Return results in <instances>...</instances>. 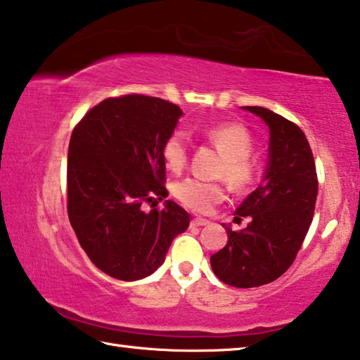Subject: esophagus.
<instances>
[{"label": "esophagus", "mask_w": 360, "mask_h": 360, "mask_svg": "<svg viewBox=\"0 0 360 360\" xmlns=\"http://www.w3.org/2000/svg\"><path fill=\"white\" fill-rule=\"evenodd\" d=\"M210 221L208 219H203V217H193L191 221L192 227H203V225H208Z\"/></svg>", "instance_id": "esophagus-1"}]
</instances>
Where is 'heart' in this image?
<instances>
[{"instance_id": "heart-1", "label": "heart", "mask_w": 360, "mask_h": 360, "mask_svg": "<svg viewBox=\"0 0 360 360\" xmlns=\"http://www.w3.org/2000/svg\"><path fill=\"white\" fill-rule=\"evenodd\" d=\"M205 136L224 155L219 176L229 182L235 192H248L257 181V167L251 154L254 139L248 129L225 122L205 130ZM162 157L168 169L178 173L186 167L188 158V138L186 131L174 130L162 146ZM222 182H208L198 178H184L173 186V195L186 208L195 212H210L225 200Z\"/></svg>"}]
</instances>
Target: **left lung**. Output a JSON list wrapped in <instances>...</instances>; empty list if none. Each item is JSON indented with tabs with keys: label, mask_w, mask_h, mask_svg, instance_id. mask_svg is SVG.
I'll return each mask as SVG.
<instances>
[{
	"label": "left lung",
	"mask_w": 360,
	"mask_h": 360,
	"mask_svg": "<svg viewBox=\"0 0 360 360\" xmlns=\"http://www.w3.org/2000/svg\"><path fill=\"white\" fill-rule=\"evenodd\" d=\"M270 129V162L264 182L235 211L243 230H227L229 241L211 255L222 283L248 289L275 281L294 264L313 221L318 174L311 148L300 127L260 106H243Z\"/></svg>",
	"instance_id": "obj_1"
}]
</instances>
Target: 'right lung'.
Wrapping results in <instances>:
<instances>
[{"mask_svg":"<svg viewBox=\"0 0 360 360\" xmlns=\"http://www.w3.org/2000/svg\"><path fill=\"white\" fill-rule=\"evenodd\" d=\"M179 106L141 94L103 100L79 120L68 148V217L79 245L106 275L136 281L163 264L191 216L168 197L162 146Z\"/></svg>","mask_w":360,"mask_h":360,"instance_id":"right-lung-1","label":"right lung"}]
</instances>
